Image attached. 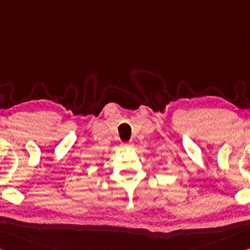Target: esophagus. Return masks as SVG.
Returning <instances> with one entry per match:
<instances>
[{"mask_svg": "<svg viewBox=\"0 0 250 250\" xmlns=\"http://www.w3.org/2000/svg\"><path fill=\"white\" fill-rule=\"evenodd\" d=\"M121 146H122V148H131V146H132V142H131V141L122 142Z\"/></svg>", "mask_w": 250, "mask_h": 250, "instance_id": "34e87169", "label": "esophagus"}]
</instances>
